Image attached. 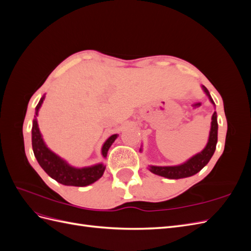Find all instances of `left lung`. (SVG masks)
<instances>
[{
  "mask_svg": "<svg viewBox=\"0 0 251 251\" xmlns=\"http://www.w3.org/2000/svg\"><path fill=\"white\" fill-rule=\"evenodd\" d=\"M202 88L204 92L208 96L211 103L215 104L214 100H212V98L208 92V90L204 86H202ZM217 141H218V121H217V113L215 112L212 114V117H211V127L209 132L208 142L202 151H200L199 154L195 155L191 159H188L186 162L182 163L180 165H175V166L150 165L149 170L153 174L159 175V176H162L169 179H181V178L191 177L193 175L200 172L204 166L208 163L210 158L215 153Z\"/></svg>",
  "mask_w": 251,
  "mask_h": 251,
  "instance_id": "8db88e82",
  "label": "left lung"
}]
</instances>
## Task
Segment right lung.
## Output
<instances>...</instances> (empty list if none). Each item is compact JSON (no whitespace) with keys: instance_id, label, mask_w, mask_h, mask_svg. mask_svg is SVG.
Instances as JSON below:
<instances>
[{"instance_id":"right-lung-1","label":"right lung","mask_w":251,"mask_h":251,"mask_svg":"<svg viewBox=\"0 0 251 251\" xmlns=\"http://www.w3.org/2000/svg\"><path fill=\"white\" fill-rule=\"evenodd\" d=\"M45 100V96L41 98L35 108V118L32 124V149L37 162L42 166V169L46 172L51 178L56 180L59 183L70 186H87L94 183L100 179L105 170L102 163L83 169H76L68 164L62 158L51 151L46 144H45L42 134L40 132L39 125H37L36 116L41 105ZM117 138V134L112 135L108 140L103 143L101 149V154L103 158L107 157L108 151L112 143Z\"/></svg>"}]
</instances>
